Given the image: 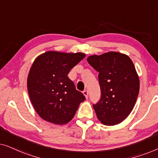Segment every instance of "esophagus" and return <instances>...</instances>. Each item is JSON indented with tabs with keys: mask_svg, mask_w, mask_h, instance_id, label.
Returning <instances> with one entry per match:
<instances>
[{
	"mask_svg": "<svg viewBox=\"0 0 158 158\" xmlns=\"http://www.w3.org/2000/svg\"><path fill=\"white\" fill-rule=\"evenodd\" d=\"M83 94L84 96H85V98H88V90H84Z\"/></svg>",
	"mask_w": 158,
	"mask_h": 158,
	"instance_id": "1",
	"label": "esophagus"
}]
</instances>
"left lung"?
Segmentation results:
<instances>
[{
	"mask_svg": "<svg viewBox=\"0 0 158 158\" xmlns=\"http://www.w3.org/2000/svg\"><path fill=\"white\" fill-rule=\"evenodd\" d=\"M87 61L98 72L101 96L93 105L97 117L108 126L119 124L132 111L139 94V77L132 61L116 52L90 56Z\"/></svg>",
	"mask_w": 158,
	"mask_h": 158,
	"instance_id": "8db88e82",
	"label": "left lung"
}]
</instances>
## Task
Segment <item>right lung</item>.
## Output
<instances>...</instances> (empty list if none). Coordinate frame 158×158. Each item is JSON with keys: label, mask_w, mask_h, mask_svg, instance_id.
<instances>
[{"label": "right lung", "mask_w": 158, "mask_h": 158, "mask_svg": "<svg viewBox=\"0 0 158 158\" xmlns=\"http://www.w3.org/2000/svg\"><path fill=\"white\" fill-rule=\"evenodd\" d=\"M85 55L49 51L36 58L27 78V89L39 116L47 122L64 124L72 120L85 97L68 75Z\"/></svg>", "instance_id": "1"}]
</instances>
